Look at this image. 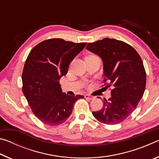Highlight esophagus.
<instances>
[{"label": "esophagus", "instance_id": "1", "mask_svg": "<svg viewBox=\"0 0 159 159\" xmlns=\"http://www.w3.org/2000/svg\"><path fill=\"white\" fill-rule=\"evenodd\" d=\"M85 99H93L94 98L93 96H91L90 95H88V94H87V95H85Z\"/></svg>", "mask_w": 159, "mask_h": 159}]
</instances>
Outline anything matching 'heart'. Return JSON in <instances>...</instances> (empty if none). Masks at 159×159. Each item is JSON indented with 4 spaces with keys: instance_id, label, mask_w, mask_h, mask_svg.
<instances>
[{
    "instance_id": "b5f03b06",
    "label": "heart",
    "mask_w": 159,
    "mask_h": 159,
    "mask_svg": "<svg viewBox=\"0 0 159 159\" xmlns=\"http://www.w3.org/2000/svg\"><path fill=\"white\" fill-rule=\"evenodd\" d=\"M92 56H95V55H89V56H88V57H92Z\"/></svg>"
}]
</instances>
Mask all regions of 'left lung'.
<instances>
[{"mask_svg": "<svg viewBox=\"0 0 159 159\" xmlns=\"http://www.w3.org/2000/svg\"><path fill=\"white\" fill-rule=\"evenodd\" d=\"M86 48L102 58L104 85L112 87L111 98H104L102 108L93 115L104 124L121 123L136 109L145 90L146 71L140 56L131 45L109 38L89 43Z\"/></svg>", "mask_w": 159, "mask_h": 159, "instance_id": "obj_1", "label": "left lung"}]
</instances>
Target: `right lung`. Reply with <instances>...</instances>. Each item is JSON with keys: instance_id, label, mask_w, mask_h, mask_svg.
I'll list each match as a JSON object with an SVG mask.
<instances>
[{"instance_id": "obj_1", "label": "right lung", "mask_w": 159, "mask_h": 159, "mask_svg": "<svg viewBox=\"0 0 159 159\" xmlns=\"http://www.w3.org/2000/svg\"><path fill=\"white\" fill-rule=\"evenodd\" d=\"M86 44L51 39L36 45L29 52L21 76L22 91L32 112L44 124H61L71 115L75 102L84 98L61 92L60 79Z\"/></svg>"}]
</instances>
